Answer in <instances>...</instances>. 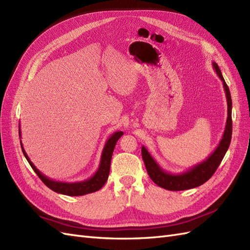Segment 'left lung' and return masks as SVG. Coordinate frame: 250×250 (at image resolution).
<instances>
[{
	"instance_id": "1",
	"label": "left lung",
	"mask_w": 250,
	"mask_h": 250,
	"mask_svg": "<svg viewBox=\"0 0 250 250\" xmlns=\"http://www.w3.org/2000/svg\"><path fill=\"white\" fill-rule=\"evenodd\" d=\"M213 67L216 71L218 77L221 79L223 83V87L225 90L226 101H228V120H226V125L224 128V132L222 134V139L219 142V145L216 149L210 153V155L197 165L193 166L192 168L187 170L184 173L173 174L164 171L161 166L156 163V161L152 157L146 147H142V157L144 164H145L148 175L153 180V183L158 187L164 188L169 191H184L188 188H197L208 181L213 174L216 172L219 165L222 162L223 157L228 151L232 132V121H231V97L229 88L226 84L222 73L219 69L218 64L214 62Z\"/></svg>"
}]
</instances>
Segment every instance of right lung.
<instances>
[{
  "label": "right lung",
  "mask_w": 250,
  "mask_h": 250,
  "mask_svg": "<svg viewBox=\"0 0 250 250\" xmlns=\"http://www.w3.org/2000/svg\"><path fill=\"white\" fill-rule=\"evenodd\" d=\"M19 133H20V138H21V127L19 125ZM123 132L122 131H116L115 133H112L109 139L106 141L102 151L101 154V161L99 164V168H98L97 172L94 174L92 177H89L88 179H85L83 181H76V183H64V181H56L53 180L47 176H44L43 174L37 169L33 163L30 161L29 156L27 155L26 151L22 147V143L21 141V147L22 150V153H24L26 160L28 163L31 166L34 172L37 174L42 183L46 185L49 188H51L52 191H54L59 194H63L67 196H82V195H86L89 193H94L105 185L106 180L109 175V169H110V162H111V156L113 149H115L116 144L118 140L122 137Z\"/></svg>",
  "instance_id": "1"
}]
</instances>
